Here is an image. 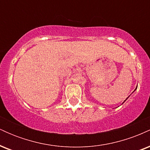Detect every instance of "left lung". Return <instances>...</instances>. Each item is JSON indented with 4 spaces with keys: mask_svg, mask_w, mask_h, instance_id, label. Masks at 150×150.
Returning a JSON list of instances; mask_svg holds the SVG:
<instances>
[{
    "mask_svg": "<svg viewBox=\"0 0 150 150\" xmlns=\"http://www.w3.org/2000/svg\"><path fill=\"white\" fill-rule=\"evenodd\" d=\"M136 89H137V87H136ZM128 98H127V99H128ZM127 99H125V101H123V103H124V102H125V101H126V100H127Z\"/></svg>",
    "mask_w": 150,
    "mask_h": 150,
    "instance_id": "1",
    "label": "left lung"
}]
</instances>
